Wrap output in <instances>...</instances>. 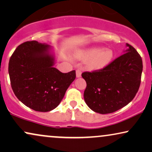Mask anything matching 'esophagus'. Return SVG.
<instances>
[{
    "label": "esophagus",
    "instance_id": "1",
    "mask_svg": "<svg viewBox=\"0 0 152 152\" xmlns=\"http://www.w3.org/2000/svg\"><path fill=\"white\" fill-rule=\"evenodd\" d=\"M81 74H82L81 70H80V69L76 70V77H78V78L80 77V76H81Z\"/></svg>",
    "mask_w": 152,
    "mask_h": 152
}]
</instances>
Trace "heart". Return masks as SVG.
I'll list each match as a JSON object with an SVG mask.
<instances>
[{
    "instance_id": "1",
    "label": "heart",
    "mask_w": 152,
    "mask_h": 152,
    "mask_svg": "<svg viewBox=\"0 0 152 152\" xmlns=\"http://www.w3.org/2000/svg\"><path fill=\"white\" fill-rule=\"evenodd\" d=\"M88 57L92 58L90 65L94 69H102L108 65L113 58V52L110 49L94 48L86 53Z\"/></svg>"
}]
</instances>
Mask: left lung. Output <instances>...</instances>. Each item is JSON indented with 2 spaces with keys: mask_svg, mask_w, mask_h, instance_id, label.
<instances>
[{
  "mask_svg": "<svg viewBox=\"0 0 152 152\" xmlns=\"http://www.w3.org/2000/svg\"><path fill=\"white\" fill-rule=\"evenodd\" d=\"M126 46L124 53L105 67L82 73L87 83L85 102L94 112L108 114L120 110L133 99L139 90L142 58L133 46Z\"/></svg>",
  "mask_w": 152,
  "mask_h": 152,
  "instance_id": "left-lung-1",
  "label": "left lung"
}]
</instances>
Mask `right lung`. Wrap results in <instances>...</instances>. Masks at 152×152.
Returning a JSON list of instances; mask_svg holds the SVG:
<instances>
[{"label": "right lung", "mask_w": 152, "mask_h": 152, "mask_svg": "<svg viewBox=\"0 0 152 152\" xmlns=\"http://www.w3.org/2000/svg\"><path fill=\"white\" fill-rule=\"evenodd\" d=\"M49 46L28 41L17 46L8 66L10 83L18 99L35 111L48 112L60 104L76 78V71L62 73L53 67Z\"/></svg>", "instance_id": "obj_1"}]
</instances>
